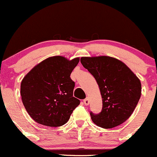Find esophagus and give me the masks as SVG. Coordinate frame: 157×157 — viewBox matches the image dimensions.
<instances>
[{
	"label": "esophagus",
	"instance_id": "1",
	"mask_svg": "<svg viewBox=\"0 0 157 157\" xmlns=\"http://www.w3.org/2000/svg\"><path fill=\"white\" fill-rule=\"evenodd\" d=\"M83 103L85 105H89V101L88 98H86V99L83 100Z\"/></svg>",
	"mask_w": 157,
	"mask_h": 157
}]
</instances>
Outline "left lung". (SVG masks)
<instances>
[{
    "label": "left lung",
    "instance_id": "obj_1",
    "mask_svg": "<svg viewBox=\"0 0 157 157\" xmlns=\"http://www.w3.org/2000/svg\"><path fill=\"white\" fill-rule=\"evenodd\" d=\"M82 65L95 78L101 96L102 110L90 112L92 121L103 128H113L129 118L142 92L139 79L120 60L101 56L82 57Z\"/></svg>",
    "mask_w": 157,
    "mask_h": 157
}]
</instances>
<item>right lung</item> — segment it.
Here are the masks:
<instances>
[{"instance_id": "right-lung-1", "label": "right lung", "mask_w": 157, "mask_h": 157, "mask_svg": "<svg viewBox=\"0 0 157 157\" xmlns=\"http://www.w3.org/2000/svg\"><path fill=\"white\" fill-rule=\"evenodd\" d=\"M80 59L56 56L44 59L24 77L21 95L26 110L37 123L59 127L70 118L80 101L73 96L72 71Z\"/></svg>"}]
</instances>
